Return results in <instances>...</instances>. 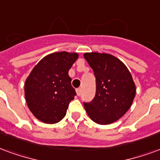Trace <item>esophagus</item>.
<instances>
[{"mask_svg": "<svg viewBox=\"0 0 160 160\" xmlns=\"http://www.w3.org/2000/svg\"><path fill=\"white\" fill-rule=\"evenodd\" d=\"M76 93H77V95L80 96V94H81V89H80V88H78V89H76Z\"/></svg>", "mask_w": 160, "mask_h": 160, "instance_id": "esophagus-1", "label": "esophagus"}]
</instances>
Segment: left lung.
<instances>
[{"label": "left lung", "instance_id": "obj_1", "mask_svg": "<svg viewBox=\"0 0 160 160\" xmlns=\"http://www.w3.org/2000/svg\"><path fill=\"white\" fill-rule=\"evenodd\" d=\"M84 58L96 77V95L84 102L86 113L99 125L115 122L131 108L136 96V86L130 71L111 54L86 52Z\"/></svg>", "mask_w": 160, "mask_h": 160}]
</instances>
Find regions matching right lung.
Instances as JSON below:
<instances>
[{"instance_id":"add662e5","label":"right lung","mask_w":160,"mask_h":160,"mask_svg":"<svg viewBox=\"0 0 160 160\" xmlns=\"http://www.w3.org/2000/svg\"><path fill=\"white\" fill-rule=\"evenodd\" d=\"M78 53L59 52L41 59L26 79L24 95L31 113L47 124L59 122L76 95L68 70Z\"/></svg>"}]
</instances>
